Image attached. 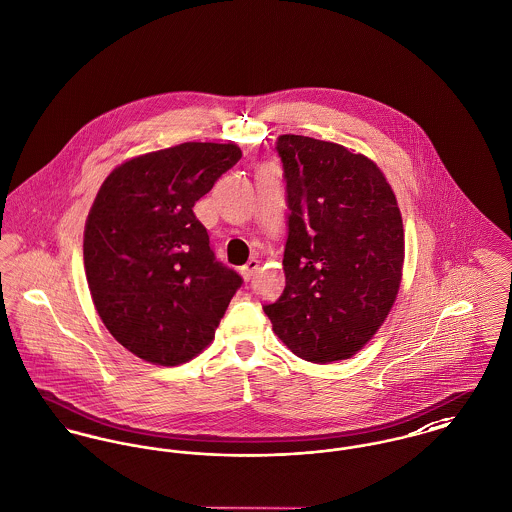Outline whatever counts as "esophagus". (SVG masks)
Wrapping results in <instances>:
<instances>
[{
  "instance_id": "esophagus-1",
  "label": "esophagus",
  "mask_w": 512,
  "mask_h": 512,
  "mask_svg": "<svg viewBox=\"0 0 512 512\" xmlns=\"http://www.w3.org/2000/svg\"><path fill=\"white\" fill-rule=\"evenodd\" d=\"M257 269H259V261H257V259H249V261L239 269V273H241V276H243L245 280H249L251 276L255 275Z\"/></svg>"
}]
</instances>
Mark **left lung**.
Here are the masks:
<instances>
[{
    "label": "left lung",
    "mask_w": 512,
    "mask_h": 512,
    "mask_svg": "<svg viewBox=\"0 0 512 512\" xmlns=\"http://www.w3.org/2000/svg\"><path fill=\"white\" fill-rule=\"evenodd\" d=\"M288 202L286 286L263 306L304 360L358 353L394 306L405 257L394 191L372 159L308 136L276 140Z\"/></svg>",
    "instance_id": "obj_1"
}]
</instances>
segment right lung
Masks as SVG:
<instances>
[{
	"label": "right lung",
	"instance_id": "right-lung-1",
	"mask_svg": "<svg viewBox=\"0 0 512 512\" xmlns=\"http://www.w3.org/2000/svg\"><path fill=\"white\" fill-rule=\"evenodd\" d=\"M239 158L236 144L185 142L124 161L93 200L83 232L89 292L109 333L142 360L197 356L243 282L216 261L193 212Z\"/></svg>",
	"mask_w": 512,
	"mask_h": 512
}]
</instances>
